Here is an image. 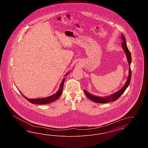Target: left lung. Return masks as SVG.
Instances as JSON below:
<instances>
[{"instance_id": "obj_1", "label": "left lung", "mask_w": 148, "mask_h": 148, "mask_svg": "<svg viewBox=\"0 0 148 148\" xmlns=\"http://www.w3.org/2000/svg\"><path fill=\"white\" fill-rule=\"evenodd\" d=\"M121 38L122 40V48L125 53L126 56L127 58L129 64V76H128V78L125 84L123 86V88H121L119 91L114 93L113 94L110 95V96L105 97H98V96H96L90 94L88 92L84 89L85 94L87 96V97L89 99H90L91 101H95L96 103H107L116 101L120 97L123 92L125 91L126 89L127 88V87L129 86L130 82L131 81V67H130V64H131V60H132L131 54V53H130V51L129 50L128 48L127 47L125 38L124 36V35H122Z\"/></svg>"}]
</instances>
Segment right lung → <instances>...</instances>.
Returning <instances> with one entry per match:
<instances>
[{
  "mask_svg": "<svg viewBox=\"0 0 148 148\" xmlns=\"http://www.w3.org/2000/svg\"><path fill=\"white\" fill-rule=\"evenodd\" d=\"M68 73H66V75H67ZM64 80H65V78L63 79L62 81L61 84L60 85V88L58 90V91H57L56 94L51 95V96H49L47 97L42 98H35V99H29L28 98H27L25 97L24 95L22 94L21 92H20L23 96H24V97L26 99H27L28 101H29L30 103H31L32 104H39V105H42V104H49L53 102L54 101L57 100V99H58L60 97L61 95L62 94V90H63V84L64 82Z\"/></svg>",
  "mask_w": 148,
  "mask_h": 148,
  "instance_id": "1",
  "label": "right lung"
}]
</instances>
